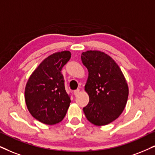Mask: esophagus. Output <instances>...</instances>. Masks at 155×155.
<instances>
[{"instance_id": "34e87169", "label": "esophagus", "mask_w": 155, "mask_h": 155, "mask_svg": "<svg viewBox=\"0 0 155 155\" xmlns=\"http://www.w3.org/2000/svg\"><path fill=\"white\" fill-rule=\"evenodd\" d=\"M79 93H80V90L79 89L75 90V91H74V95H75V96H77V95L79 94Z\"/></svg>"}]
</instances>
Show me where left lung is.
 Returning <instances> with one entry per match:
<instances>
[{"mask_svg": "<svg viewBox=\"0 0 155 155\" xmlns=\"http://www.w3.org/2000/svg\"><path fill=\"white\" fill-rule=\"evenodd\" d=\"M81 60L88 70L85 90L89 95V103L83 108L84 114L94 125L111 123L121 115L127 104V81L116 62L104 52L85 51Z\"/></svg>", "mask_w": 155, "mask_h": 155, "instance_id": "1", "label": "left lung"}]
</instances>
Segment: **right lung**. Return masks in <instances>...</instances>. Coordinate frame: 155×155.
<instances>
[{"mask_svg":"<svg viewBox=\"0 0 155 155\" xmlns=\"http://www.w3.org/2000/svg\"><path fill=\"white\" fill-rule=\"evenodd\" d=\"M71 53L62 51L51 54L41 62L26 83L25 101L28 111L41 123L53 125L64 118L70 101L61 70Z\"/></svg>","mask_w":155,"mask_h":155,"instance_id":"obj_1","label":"right lung"}]
</instances>
